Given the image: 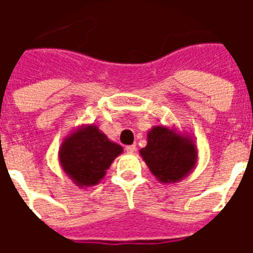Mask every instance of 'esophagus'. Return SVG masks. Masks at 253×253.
Here are the masks:
<instances>
[{
  "label": "esophagus",
  "instance_id": "1",
  "mask_svg": "<svg viewBox=\"0 0 253 253\" xmlns=\"http://www.w3.org/2000/svg\"><path fill=\"white\" fill-rule=\"evenodd\" d=\"M135 151H136V146H135V144H131V146L126 147L127 154H134Z\"/></svg>",
  "mask_w": 253,
  "mask_h": 253
}]
</instances>
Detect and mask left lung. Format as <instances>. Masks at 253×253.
Masks as SVG:
<instances>
[{"label":"left lung","mask_w":253,"mask_h":253,"mask_svg":"<svg viewBox=\"0 0 253 253\" xmlns=\"http://www.w3.org/2000/svg\"><path fill=\"white\" fill-rule=\"evenodd\" d=\"M139 154L162 184H176L189 176L198 159L192 135L166 125L154 126L147 132V146Z\"/></svg>","instance_id":"8db88e82"}]
</instances>
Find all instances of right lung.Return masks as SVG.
<instances>
[{
    "instance_id": "add662e5",
    "label": "right lung",
    "mask_w": 253,
    "mask_h": 253,
    "mask_svg": "<svg viewBox=\"0 0 253 253\" xmlns=\"http://www.w3.org/2000/svg\"><path fill=\"white\" fill-rule=\"evenodd\" d=\"M123 148L111 142L95 125H81L63 139L59 164L79 186L89 188L102 180Z\"/></svg>"
}]
</instances>
